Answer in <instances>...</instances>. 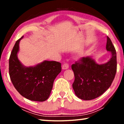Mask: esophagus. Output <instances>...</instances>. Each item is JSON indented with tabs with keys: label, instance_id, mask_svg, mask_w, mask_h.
Instances as JSON below:
<instances>
[{
	"label": "esophagus",
	"instance_id": "obj_1",
	"mask_svg": "<svg viewBox=\"0 0 124 124\" xmlns=\"http://www.w3.org/2000/svg\"><path fill=\"white\" fill-rule=\"evenodd\" d=\"M69 68V65L68 63H64L63 64L62 66V69L63 70H67V69H68Z\"/></svg>",
	"mask_w": 124,
	"mask_h": 124
}]
</instances>
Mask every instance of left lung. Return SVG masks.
I'll use <instances>...</instances> for the list:
<instances>
[{"mask_svg":"<svg viewBox=\"0 0 124 124\" xmlns=\"http://www.w3.org/2000/svg\"><path fill=\"white\" fill-rule=\"evenodd\" d=\"M106 50L110 52L111 58L105 63L98 64L91 56H87L72 65L75 77L73 88L80 99H95L112 84L116 72V53L108 37H107Z\"/></svg>","mask_w":124,"mask_h":124,"instance_id":"1","label":"left lung"}]
</instances>
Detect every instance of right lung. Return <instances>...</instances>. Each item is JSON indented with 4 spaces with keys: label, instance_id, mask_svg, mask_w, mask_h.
<instances>
[{
    "label": "right lung",
    "instance_id": "1",
    "mask_svg": "<svg viewBox=\"0 0 124 124\" xmlns=\"http://www.w3.org/2000/svg\"><path fill=\"white\" fill-rule=\"evenodd\" d=\"M23 38L16 41L10 54V79L17 91L24 97L34 101H45L50 95L54 79L61 72V64L44 61L34 66H24L17 56Z\"/></svg>",
    "mask_w": 124,
    "mask_h": 124
}]
</instances>
